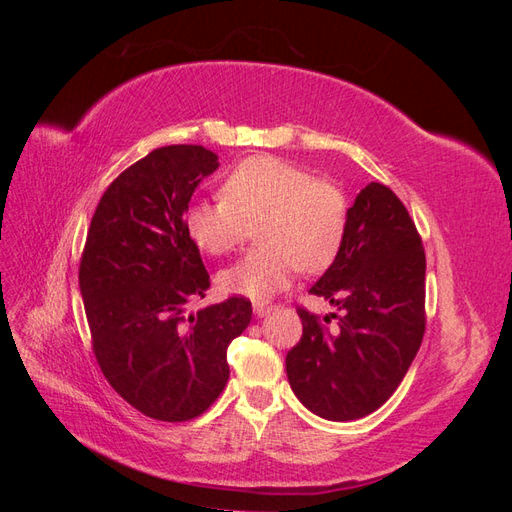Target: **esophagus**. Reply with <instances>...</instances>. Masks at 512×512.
I'll return each instance as SVG.
<instances>
[{"mask_svg": "<svg viewBox=\"0 0 512 512\" xmlns=\"http://www.w3.org/2000/svg\"><path fill=\"white\" fill-rule=\"evenodd\" d=\"M271 305H267V303H260V301H256L254 303V314L258 316V318H262V316H267L269 312H271Z\"/></svg>", "mask_w": 512, "mask_h": 512, "instance_id": "1", "label": "esophagus"}]
</instances>
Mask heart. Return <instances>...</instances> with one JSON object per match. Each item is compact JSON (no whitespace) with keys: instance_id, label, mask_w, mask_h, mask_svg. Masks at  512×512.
Instances as JSON below:
<instances>
[{"instance_id":"b5f03b06","label":"heart","mask_w":512,"mask_h":512,"mask_svg":"<svg viewBox=\"0 0 512 512\" xmlns=\"http://www.w3.org/2000/svg\"><path fill=\"white\" fill-rule=\"evenodd\" d=\"M260 247L220 273L224 292L265 299L299 269L318 273L342 250L348 198L335 181L277 156H252L230 170L215 203H194L183 226L200 252L224 256L252 235Z\"/></svg>"}]
</instances>
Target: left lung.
Segmentation results:
<instances>
[{"label": "left lung", "instance_id": "obj_1", "mask_svg": "<svg viewBox=\"0 0 512 512\" xmlns=\"http://www.w3.org/2000/svg\"><path fill=\"white\" fill-rule=\"evenodd\" d=\"M309 292L337 307V329L297 309L288 382L307 410L356 421L395 393L425 335L423 241L391 188L371 181L354 198L342 250Z\"/></svg>", "mask_w": 512, "mask_h": 512}]
</instances>
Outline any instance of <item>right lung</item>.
Segmentation results:
<instances>
[{"label": "right lung", "mask_w": 512, "mask_h": 512, "mask_svg": "<svg viewBox=\"0 0 512 512\" xmlns=\"http://www.w3.org/2000/svg\"><path fill=\"white\" fill-rule=\"evenodd\" d=\"M218 166L200 145L153 149L108 185L81 256L96 361L108 384L156 421H190L220 397L228 344L252 320L245 297L185 312L211 282L183 215Z\"/></svg>", "instance_id": "obj_1"}]
</instances>
